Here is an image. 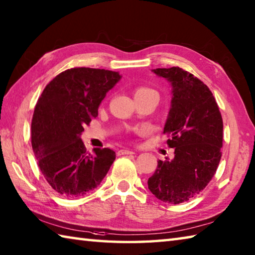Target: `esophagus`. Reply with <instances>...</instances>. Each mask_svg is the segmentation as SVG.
I'll return each mask as SVG.
<instances>
[{"mask_svg":"<svg viewBox=\"0 0 255 255\" xmlns=\"http://www.w3.org/2000/svg\"><path fill=\"white\" fill-rule=\"evenodd\" d=\"M128 154H133V151L127 150V148H122V150L118 151V155H128Z\"/></svg>","mask_w":255,"mask_h":255,"instance_id":"1","label":"esophagus"}]
</instances>
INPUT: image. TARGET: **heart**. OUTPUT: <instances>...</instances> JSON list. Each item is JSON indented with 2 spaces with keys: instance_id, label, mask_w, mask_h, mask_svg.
I'll return each instance as SVG.
<instances>
[{
  "instance_id": "1",
  "label": "heart",
  "mask_w": 255,
  "mask_h": 255,
  "mask_svg": "<svg viewBox=\"0 0 255 255\" xmlns=\"http://www.w3.org/2000/svg\"><path fill=\"white\" fill-rule=\"evenodd\" d=\"M146 92H155L156 91L152 90L150 88H145V86H140V88H137L135 91V94H140V93H146Z\"/></svg>"
}]
</instances>
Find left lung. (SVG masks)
<instances>
[{"mask_svg": "<svg viewBox=\"0 0 255 255\" xmlns=\"http://www.w3.org/2000/svg\"><path fill=\"white\" fill-rule=\"evenodd\" d=\"M153 72L172 84L171 109L163 133L170 136L174 158L157 161L147 181L158 200L186 202L212 180L222 156L223 121L212 92L202 81L179 66Z\"/></svg>", "mask_w": 255, "mask_h": 255, "instance_id": "1", "label": "left lung"}]
</instances>
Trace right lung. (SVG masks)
Returning <instances> with one entry per match:
<instances>
[{
  "mask_svg": "<svg viewBox=\"0 0 255 255\" xmlns=\"http://www.w3.org/2000/svg\"><path fill=\"white\" fill-rule=\"evenodd\" d=\"M120 79L119 72L109 70L69 69L56 75L37 100L32 148L44 179L64 198H81L95 189L115 160L109 147L86 152L80 135Z\"/></svg>",
  "mask_w": 255,
  "mask_h": 255,
  "instance_id": "right-lung-1",
  "label": "right lung"
}]
</instances>
